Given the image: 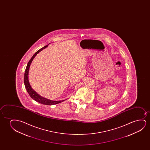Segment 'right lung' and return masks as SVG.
<instances>
[{"instance_id": "obj_1", "label": "right lung", "mask_w": 150, "mask_h": 150, "mask_svg": "<svg viewBox=\"0 0 150 150\" xmlns=\"http://www.w3.org/2000/svg\"><path fill=\"white\" fill-rule=\"evenodd\" d=\"M48 45H45L44 47H42L40 49H39L38 51H37L35 53L34 55L31 58V59L29 60V62L28 63L27 67L25 70V74H24V83H25V87L27 90V92L29 93V95L34 100L37 101L38 103H40L43 105H56L57 103H62L64 100L60 101H53L47 99L45 98L42 97L40 96L37 93L35 92V91L33 90L32 88H31L30 84L29 83V79H28V74H29V68L31 65V62L33 61V59L34 58L35 56H36L37 54L39 52L41 51L43 49H45V47H47Z\"/></svg>"}]
</instances>
